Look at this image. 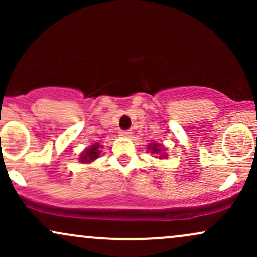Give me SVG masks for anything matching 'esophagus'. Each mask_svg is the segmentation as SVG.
Wrapping results in <instances>:
<instances>
[{"label": "esophagus", "instance_id": "obj_1", "mask_svg": "<svg viewBox=\"0 0 257 257\" xmlns=\"http://www.w3.org/2000/svg\"><path fill=\"white\" fill-rule=\"evenodd\" d=\"M119 135H120V137L128 138V137H131V135H132V131H120Z\"/></svg>", "mask_w": 257, "mask_h": 257}]
</instances>
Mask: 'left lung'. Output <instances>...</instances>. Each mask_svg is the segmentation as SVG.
<instances>
[{
  "mask_svg": "<svg viewBox=\"0 0 257 257\" xmlns=\"http://www.w3.org/2000/svg\"><path fill=\"white\" fill-rule=\"evenodd\" d=\"M147 150H150L151 153L153 155H159V158H166L167 157V153H164V147L162 144H158V143H153V144H150L149 146H147Z\"/></svg>",
  "mask_w": 257,
  "mask_h": 257,
  "instance_id": "8db88e82",
  "label": "left lung"
}]
</instances>
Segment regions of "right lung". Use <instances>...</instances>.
<instances>
[{
	"label": "right lung",
	"instance_id": "1",
	"mask_svg": "<svg viewBox=\"0 0 257 257\" xmlns=\"http://www.w3.org/2000/svg\"><path fill=\"white\" fill-rule=\"evenodd\" d=\"M101 147L102 146L100 145L99 143H95L90 147H87V149L81 153L79 162H82V163H90V162L95 161V159L100 156V153H101V151H100Z\"/></svg>",
	"mask_w": 257,
	"mask_h": 257
}]
</instances>
